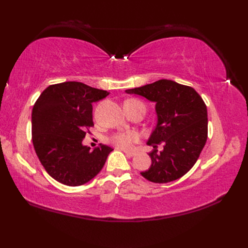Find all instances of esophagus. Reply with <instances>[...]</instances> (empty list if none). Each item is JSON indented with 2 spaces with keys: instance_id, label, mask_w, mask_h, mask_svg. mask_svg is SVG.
<instances>
[{
  "instance_id": "34e87169",
  "label": "esophagus",
  "mask_w": 248,
  "mask_h": 248,
  "mask_svg": "<svg viewBox=\"0 0 248 248\" xmlns=\"http://www.w3.org/2000/svg\"><path fill=\"white\" fill-rule=\"evenodd\" d=\"M123 152L126 154V156H128V157H132V156H134L136 155V153L134 152H130V151H126V150H123Z\"/></svg>"
}]
</instances>
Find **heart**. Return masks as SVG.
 I'll use <instances>...</instances> for the list:
<instances>
[{
	"mask_svg": "<svg viewBox=\"0 0 248 248\" xmlns=\"http://www.w3.org/2000/svg\"><path fill=\"white\" fill-rule=\"evenodd\" d=\"M126 103L129 104H141L138 100H127ZM140 139L139 134L134 131H128V132H121L117 133L115 136H112L111 141L120 148V149H130L133 145L134 141H138Z\"/></svg>",
	"mask_w": 248,
	"mask_h": 248,
	"instance_id": "b5f03b06",
	"label": "heart"
}]
</instances>
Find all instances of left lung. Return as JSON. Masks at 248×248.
<instances>
[{"mask_svg": "<svg viewBox=\"0 0 248 248\" xmlns=\"http://www.w3.org/2000/svg\"><path fill=\"white\" fill-rule=\"evenodd\" d=\"M127 94L145 97L155 103L157 123L147 145L152 164L140 175L154 183H168L181 178L194 166L208 136L207 107L191 87L170 79L129 89ZM164 142L160 153L156 145Z\"/></svg>", "mask_w": 248, "mask_h": 248, "instance_id": "obj_1", "label": "left lung"}]
</instances>
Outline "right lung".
<instances>
[{
    "mask_svg": "<svg viewBox=\"0 0 248 248\" xmlns=\"http://www.w3.org/2000/svg\"><path fill=\"white\" fill-rule=\"evenodd\" d=\"M103 90L78 81L47 87L32 110V140L35 152L47 174L68 186H79L102 170L112 149L100 144L91 150L82 145L94 125L92 103L108 95Z\"/></svg>",
    "mask_w": 248,
    "mask_h": 248,
    "instance_id": "add662e5",
    "label": "right lung"
}]
</instances>
